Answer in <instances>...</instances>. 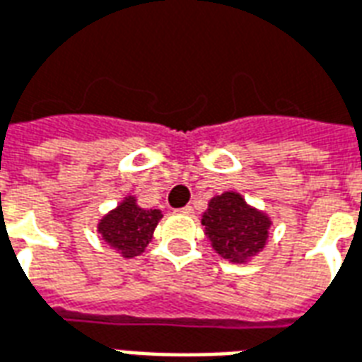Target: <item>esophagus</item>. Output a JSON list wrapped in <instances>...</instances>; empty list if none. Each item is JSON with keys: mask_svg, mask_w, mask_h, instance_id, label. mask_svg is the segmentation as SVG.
Here are the masks:
<instances>
[{"mask_svg": "<svg viewBox=\"0 0 362 362\" xmlns=\"http://www.w3.org/2000/svg\"><path fill=\"white\" fill-rule=\"evenodd\" d=\"M176 213H180V215H192V213H194V209L189 207V205H186V207L178 209V211H176Z\"/></svg>", "mask_w": 362, "mask_h": 362, "instance_id": "34e87169", "label": "esophagus"}]
</instances>
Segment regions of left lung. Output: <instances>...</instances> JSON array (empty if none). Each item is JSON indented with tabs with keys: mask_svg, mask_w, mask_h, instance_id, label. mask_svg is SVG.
<instances>
[{
	"mask_svg": "<svg viewBox=\"0 0 362 362\" xmlns=\"http://www.w3.org/2000/svg\"><path fill=\"white\" fill-rule=\"evenodd\" d=\"M202 224L216 253L240 264L263 251L270 230L269 216L247 205L235 192L213 197L203 213Z\"/></svg>",
	"mask_w": 362,
	"mask_h": 362,
	"instance_id": "8db88e82",
	"label": "left lung"
}]
</instances>
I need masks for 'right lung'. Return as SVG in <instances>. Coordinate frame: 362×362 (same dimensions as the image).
Returning <instances> with one entry per match:
<instances>
[{
    "mask_svg": "<svg viewBox=\"0 0 362 362\" xmlns=\"http://www.w3.org/2000/svg\"><path fill=\"white\" fill-rule=\"evenodd\" d=\"M159 209H141L136 197H127L119 207L101 218L98 232L120 255L136 257L144 253L147 243L153 238V230L160 221Z\"/></svg>",
    "mask_w": 362,
    "mask_h": 362,
    "instance_id": "add662e5",
    "label": "right lung"
}]
</instances>
